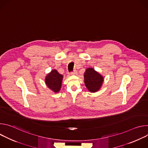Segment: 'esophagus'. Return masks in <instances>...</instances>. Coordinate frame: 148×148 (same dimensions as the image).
Masks as SVG:
<instances>
[{
  "label": "esophagus",
  "instance_id": "obj_1",
  "mask_svg": "<svg viewBox=\"0 0 148 148\" xmlns=\"http://www.w3.org/2000/svg\"><path fill=\"white\" fill-rule=\"evenodd\" d=\"M77 71L76 70H74V71H73L72 73H71V74H73V75H74V74H77Z\"/></svg>",
  "mask_w": 148,
  "mask_h": 148
}]
</instances>
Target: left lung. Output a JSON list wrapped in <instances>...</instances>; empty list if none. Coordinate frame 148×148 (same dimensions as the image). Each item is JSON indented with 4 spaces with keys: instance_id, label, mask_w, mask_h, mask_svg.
Returning <instances> with one entry per match:
<instances>
[{
    "instance_id": "1",
    "label": "left lung",
    "mask_w": 148,
    "mask_h": 148,
    "mask_svg": "<svg viewBox=\"0 0 148 148\" xmlns=\"http://www.w3.org/2000/svg\"><path fill=\"white\" fill-rule=\"evenodd\" d=\"M84 83L89 91L95 92L99 90L103 81V77L92 68H88L84 73Z\"/></svg>"
}]
</instances>
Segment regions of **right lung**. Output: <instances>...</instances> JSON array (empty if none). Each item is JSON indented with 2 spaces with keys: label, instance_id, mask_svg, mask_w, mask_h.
Listing matches in <instances>:
<instances>
[{
  "label": "right lung",
  "instance_id": "right-lung-1",
  "mask_svg": "<svg viewBox=\"0 0 148 148\" xmlns=\"http://www.w3.org/2000/svg\"><path fill=\"white\" fill-rule=\"evenodd\" d=\"M62 78V75L60 74L56 70H53L46 75L45 82L51 90L57 93L61 89Z\"/></svg>",
  "mask_w": 148,
  "mask_h": 148
}]
</instances>
